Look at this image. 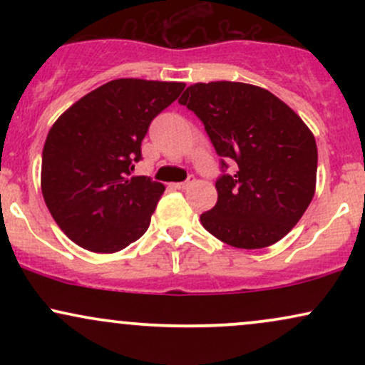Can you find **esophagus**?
<instances>
[{
    "instance_id": "obj_1",
    "label": "esophagus",
    "mask_w": 365,
    "mask_h": 365,
    "mask_svg": "<svg viewBox=\"0 0 365 365\" xmlns=\"http://www.w3.org/2000/svg\"><path fill=\"white\" fill-rule=\"evenodd\" d=\"M194 182H195V177H194V175H190V177H188V178L185 180V182L177 183V188H180V190H185V188L190 187Z\"/></svg>"
}]
</instances>
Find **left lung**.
Returning a JSON list of instances; mask_svg holds the SVG:
<instances>
[{"label":"left lung","instance_id":"obj_1","mask_svg":"<svg viewBox=\"0 0 365 365\" xmlns=\"http://www.w3.org/2000/svg\"><path fill=\"white\" fill-rule=\"evenodd\" d=\"M178 103L202 121L221 156L217 202L200 215L204 228L237 249L282 240L316 190L317 148L307 125L282 99L250 83H194ZM228 160L232 174L225 173Z\"/></svg>","mask_w":365,"mask_h":365}]
</instances>
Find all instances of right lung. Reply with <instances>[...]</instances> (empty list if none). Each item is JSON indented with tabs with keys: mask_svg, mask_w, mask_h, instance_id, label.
<instances>
[{
	"mask_svg": "<svg viewBox=\"0 0 365 365\" xmlns=\"http://www.w3.org/2000/svg\"><path fill=\"white\" fill-rule=\"evenodd\" d=\"M183 89L182 82L116 78L54 121L43 149L41 188L70 240L113 254L148 232L165 185L132 171L150 121Z\"/></svg>",
	"mask_w": 365,
	"mask_h": 365,
	"instance_id": "add662e5",
	"label": "right lung"
}]
</instances>
